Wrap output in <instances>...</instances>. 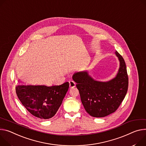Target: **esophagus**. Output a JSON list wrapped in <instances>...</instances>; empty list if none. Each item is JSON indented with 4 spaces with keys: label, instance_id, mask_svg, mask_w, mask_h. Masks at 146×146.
<instances>
[{
    "label": "esophagus",
    "instance_id": "esophagus-1",
    "mask_svg": "<svg viewBox=\"0 0 146 146\" xmlns=\"http://www.w3.org/2000/svg\"><path fill=\"white\" fill-rule=\"evenodd\" d=\"M69 86H70V88H74L75 86H76V83L74 81H72V80H70L69 81Z\"/></svg>",
    "mask_w": 146,
    "mask_h": 146
}]
</instances>
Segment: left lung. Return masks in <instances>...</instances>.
Here are the masks:
<instances>
[{
    "instance_id": "left-lung-1",
    "label": "left lung",
    "mask_w": 146,
    "mask_h": 146,
    "mask_svg": "<svg viewBox=\"0 0 146 146\" xmlns=\"http://www.w3.org/2000/svg\"><path fill=\"white\" fill-rule=\"evenodd\" d=\"M120 68L116 76L108 82L93 80L86 72L73 76L82 102L91 116L101 117L115 112L121 104L128 89V75L123 57L116 51Z\"/></svg>"
}]
</instances>
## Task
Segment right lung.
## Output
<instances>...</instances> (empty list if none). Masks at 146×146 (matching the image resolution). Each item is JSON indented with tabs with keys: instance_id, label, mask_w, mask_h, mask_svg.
Returning <instances> with one entry per match:
<instances>
[{
	"instance_id": "right-lung-1",
	"label": "right lung",
	"mask_w": 146,
	"mask_h": 146,
	"mask_svg": "<svg viewBox=\"0 0 146 146\" xmlns=\"http://www.w3.org/2000/svg\"><path fill=\"white\" fill-rule=\"evenodd\" d=\"M69 87V82L51 87L18 86L16 91L20 102L31 114L47 119L56 114Z\"/></svg>"
}]
</instances>
